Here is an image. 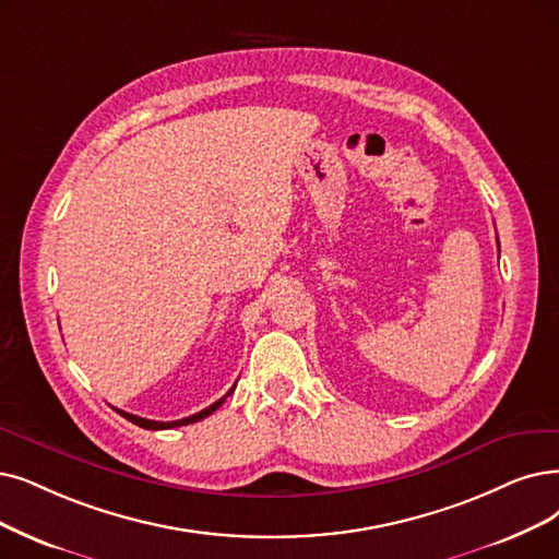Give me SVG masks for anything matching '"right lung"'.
Instances as JSON below:
<instances>
[{"label":"right lung","instance_id":"right-lung-1","mask_svg":"<svg viewBox=\"0 0 559 559\" xmlns=\"http://www.w3.org/2000/svg\"><path fill=\"white\" fill-rule=\"evenodd\" d=\"M236 390V385L222 396V399H217L215 404H211L209 408H204L202 413H194V415H190V417H183V419H176V421H155V419H146V417H138V415H130V413H126V411H119V408H115L121 417H126L128 421H132V424H138V427H142V429H151V431H160V429H174V427H186V424H194V421H199V419H204V417H209V415H213L222 404H225V399L231 394Z\"/></svg>","mask_w":559,"mask_h":559}]
</instances>
